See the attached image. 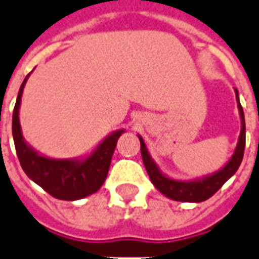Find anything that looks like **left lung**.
Segmentation results:
<instances>
[{"label": "left lung", "mask_w": 259, "mask_h": 259, "mask_svg": "<svg viewBox=\"0 0 259 259\" xmlns=\"http://www.w3.org/2000/svg\"><path fill=\"white\" fill-rule=\"evenodd\" d=\"M234 91H236L237 108H238L240 119H241V132H240L237 147L233 155H231V158L226 162V165L223 168H220L216 172L191 181L169 178L168 175H165L161 171L158 165L155 164V161L151 158L143 137L139 136L143 162H144V167L147 169L148 177L153 182V185L162 195H165L167 198L172 199V200H178V202H196V203L203 202L206 199L213 196L236 174L240 164H241V161H243L244 147H245V120H244V112L243 108H241V104H240V98H238V91L237 90H234Z\"/></svg>", "instance_id": "obj_1"}]
</instances>
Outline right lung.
Wrapping results in <instances>:
<instances>
[{"label": "right lung", "instance_id": "obj_1", "mask_svg": "<svg viewBox=\"0 0 259 259\" xmlns=\"http://www.w3.org/2000/svg\"><path fill=\"white\" fill-rule=\"evenodd\" d=\"M29 75L19 88L12 115V136L21 167L30 180L56 199L78 200L90 196L104 185L116 143L124 129L112 132L85 157L50 158L40 154L25 142L19 123L21 99Z\"/></svg>", "mask_w": 259, "mask_h": 259}]
</instances>
